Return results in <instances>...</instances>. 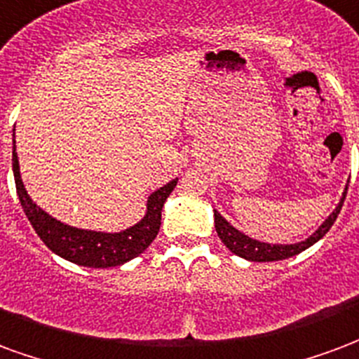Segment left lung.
<instances>
[{
    "label": "left lung",
    "instance_id": "8db88e82",
    "mask_svg": "<svg viewBox=\"0 0 359 359\" xmlns=\"http://www.w3.org/2000/svg\"><path fill=\"white\" fill-rule=\"evenodd\" d=\"M346 191L348 187H344L341 203H339L337 208L327 216L325 222H323L308 239L300 241V243H294V245H269V243H262V241L252 239V237H248V235L241 233L239 229L231 226L218 210H214L216 233H218L222 243H224L233 255L241 256V258H245V260H250V262H277V260H285V258L297 256L300 255L302 250H306V248H310L313 243H318V241L331 229V226L334 224V219L339 216V212H341L342 203H344V198H346Z\"/></svg>",
    "mask_w": 359,
    "mask_h": 359
}]
</instances>
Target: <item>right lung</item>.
<instances>
[{
    "instance_id": "add662e5",
    "label": "right lung",
    "mask_w": 359,
    "mask_h": 359,
    "mask_svg": "<svg viewBox=\"0 0 359 359\" xmlns=\"http://www.w3.org/2000/svg\"><path fill=\"white\" fill-rule=\"evenodd\" d=\"M13 174H15V185L22 210L36 229V233L46 243V247L65 260L86 268H112L140 256L158 235L162 206L177 185L176 177L164 187L151 193L147 197V212L135 226L122 229L118 233H107V231H91V229H80L62 224L34 203L20 177L15 140H13Z\"/></svg>"
}]
</instances>
